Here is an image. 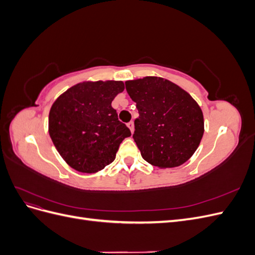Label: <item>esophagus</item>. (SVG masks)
<instances>
[{"mask_svg":"<svg viewBox=\"0 0 255 255\" xmlns=\"http://www.w3.org/2000/svg\"><path fill=\"white\" fill-rule=\"evenodd\" d=\"M128 128L130 129V132H134V122L133 121H129L128 123Z\"/></svg>","mask_w":255,"mask_h":255,"instance_id":"esophagus-1","label":"esophagus"}]
</instances>
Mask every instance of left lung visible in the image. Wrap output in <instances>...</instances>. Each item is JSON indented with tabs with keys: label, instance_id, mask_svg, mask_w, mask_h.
<instances>
[{
	"label": "left lung",
	"instance_id": "1",
	"mask_svg": "<svg viewBox=\"0 0 255 255\" xmlns=\"http://www.w3.org/2000/svg\"><path fill=\"white\" fill-rule=\"evenodd\" d=\"M139 117L134 140L141 156L158 168H173L196 152L204 133L203 114L187 91L157 76L126 82Z\"/></svg>",
	"mask_w": 255,
	"mask_h": 255
}]
</instances>
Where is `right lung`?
<instances>
[{
  "instance_id": "right-lung-1",
  "label": "right lung",
  "mask_w": 255,
  "mask_h": 255,
  "mask_svg": "<svg viewBox=\"0 0 255 255\" xmlns=\"http://www.w3.org/2000/svg\"><path fill=\"white\" fill-rule=\"evenodd\" d=\"M125 90L121 81L83 82L60 95L49 114V134L71 168L95 173L113 163L122 140L130 136L112 102Z\"/></svg>"
}]
</instances>
